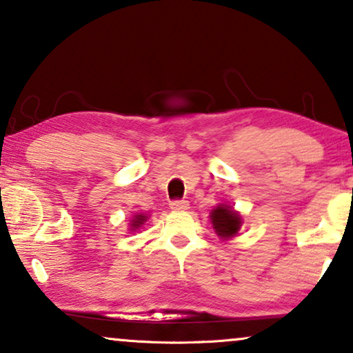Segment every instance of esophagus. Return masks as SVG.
<instances>
[{"instance_id":"obj_1","label":"esophagus","mask_w":353,"mask_h":353,"mask_svg":"<svg viewBox=\"0 0 353 353\" xmlns=\"http://www.w3.org/2000/svg\"><path fill=\"white\" fill-rule=\"evenodd\" d=\"M170 209L173 212H185L190 209V204L186 201H173L170 202Z\"/></svg>"}]
</instances>
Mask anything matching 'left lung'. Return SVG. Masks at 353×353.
I'll return each instance as SVG.
<instances>
[{
  "instance_id": "left-lung-1",
  "label": "left lung",
  "mask_w": 353,
  "mask_h": 353,
  "mask_svg": "<svg viewBox=\"0 0 353 353\" xmlns=\"http://www.w3.org/2000/svg\"><path fill=\"white\" fill-rule=\"evenodd\" d=\"M210 223L212 228L219 238L228 241L234 236H238L241 226H243V216L234 207L228 204H219L210 210Z\"/></svg>"
}]
</instances>
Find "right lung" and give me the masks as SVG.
<instances>
[{
  "mask_svg": "<svg viewBox=\"0 0 353 353\" xmlns=\"http://www.w3.org/2000/svg\"><path fill=\"white\" fill-rule=\"evenodd\" d=\"M148 219L149 216L146 214H139V212L138 214L132 215V219H130V223H128L130 233H133V231H138L139 228H141V226L148 221Z\"/></svg>",
  "mask_w": 353,
  "mask_h": 353,
  "instance_id": "add662e5",
  "label": "right lung"
}]
</instances>
